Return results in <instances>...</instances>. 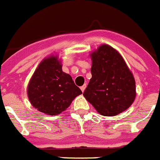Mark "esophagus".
Masks as SVG:
<instances>
[{"mask_svg":"<svg viewBox=\"0 0 160 160\" xmlns=\"http://www.w3.org/2000/svg\"><path fill=\"white\" fill-rule=\"evenodd\" d=\"M86 87H87V84H86V83H85V84H83V86H81V87H80V89H81L82 92H84V90H85V88H86Z\"/></svg>","mask_w":160,"mask_h":160,"instance_id":"esophagus-1","label":"esophagus"}]
</instances>
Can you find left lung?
<instances>
[{"label":"left lung","instance_id":"1","mask_svg":"<svg viewBox=\"0 0 160 160\" xmlns=\"http://www.w3.org/2000/svg\"><path fill=\"white\" fill-rule=\"evenodd\" d=\"M90 57L92 77L83 96L101 115L112 117L121 114L135 100L132 72L119 52L107 44L98 46Z\"/></svg>","mask_w":160,"mask_h":160}]
</instances>
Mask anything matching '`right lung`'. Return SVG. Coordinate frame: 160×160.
Wrapping results in <instances>:
<instances>
[{
    "instance_id": "obj_1",
    "label": "right lung",
    "mask_w": 160,
    "mask_h": 160,
    "mask_svg": "<svg viewBox=\"0 0 160 160\" xmlns=\"http://www.w3.org/2000/svg\"><path fill=\"white\" fill-rule=\"evenodd\" d=\"M28 97L34 108L48 115L62 114L82 92L72 78L62 71L57 54L42 61L28 85Z\"/></svg>"
}]
</instances>
